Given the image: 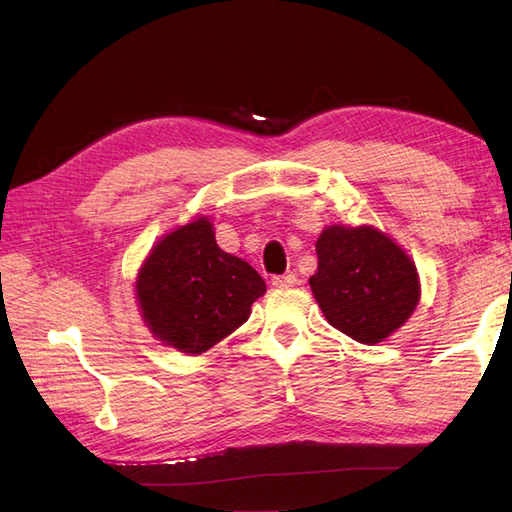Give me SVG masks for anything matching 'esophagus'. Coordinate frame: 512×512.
<instances>
[{
	"mask_svg": "<svg viewBox=\"0 0 512 512\" xmlns=\"http://www.w3.org/2000/svg\"><path fill=\"white\" fill-rule=\"evenodd\" d=\"M271 284H273L275 288H290V286L297 284V275H294V273H288V275H275L273 280H271Z\"/></svg>",
	"mask_w": 512,
	"mask_h": 512,
	"instance_id": "34e87169",
	"label": "esophagus"
}]
</instances>
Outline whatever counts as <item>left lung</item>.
Wrapping results in <instances>:
<instances>
[{
  "label": "left lung",
  "mask_w": 512,
  "mask_h": 512,
  "mask_svg": "<svg viewBox=\"0 0 512 512\" xmlns=\"http://www.w3.org/2000/svg\"><path fill=\"white\" fill-rule=\"evenodd\" d=\"M318 271L309 277L331 327L374 346L404 324L421 299L410 256L374 226H327L316 241Z\"/></svg>",
  "instance_id": "8db88e82"
}]
</instances>
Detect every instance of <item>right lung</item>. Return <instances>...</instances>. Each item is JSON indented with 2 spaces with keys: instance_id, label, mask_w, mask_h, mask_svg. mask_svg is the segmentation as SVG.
Instances as JSON below:
<instances>
[{
  "instance_id": "1",
  "label": "right lung",
  "mask_w": 512,
  "mask_h": 512,
  "mask_svg": "<svg viewBox=\"0 0 512 512\" xmlns=\"http://www.w3.org/2000/svg\"><path fill=\"white\" fill-rule=\"evenodd\" d=\"M265 290L254 267L220 250L207 218L168 232L136 277L149 331L185 354L205 352L239 329Z\"/></svg>"
}]
</instances>
